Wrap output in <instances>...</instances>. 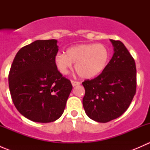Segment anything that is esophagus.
Masks as SVG:
<instances>
[{
	"mask_svg": "<svg viewBox=\"0 0 150 150\" xmlns=\"http://www.w3.org/2000/svg\"><path fill=\"white\" fill-rule=\"evenodd\" d=\"M71 83H72V86H78V85L81 84V82H78V81H71Z\"/></svg>",
	"mask_w": 150,
	"mask_h": 150,
	"instance_id": "obj_1",
	"label": "esophagus"
}]
</instances>
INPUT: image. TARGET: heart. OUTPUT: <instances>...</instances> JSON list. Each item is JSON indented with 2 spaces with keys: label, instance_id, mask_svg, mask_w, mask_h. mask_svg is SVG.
<instances>
[{
  "label": "heart",
  "instance_id": "heart-1",
  "mask_svg": "<svg viewBox=\"0 0 150 150\" xmlns=\"http://www.w3.org/2000/svg\"><path fill=\"white\" fill-rule=\"evenodd\" d=\"M110 51L102 43H83L68 48L64 52L58 53L54 64L62 75L67 73L75 63V69L80 77L90 79L102 73L108 64Z\"/></svg>",
  "mask_w": 150,
  "mask_h": 150
}]
</instances>
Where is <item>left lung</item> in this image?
I'll use <instances>...</instances> for the list:
<instances>
[{"label":"left lung","instance_id":"obj_1","mask_svg":"<svg viewBox=\"0 0 150 150\" xmlns=\"http://www.w3.org/2000/svg\"><path fill=\"white\" fill-rule=\"evenodd\" d=\"M114 54L96 78L85 80L83 105L86 115L99 122L117 118L127 110L137 90L134 59L120 40H110Z\"/></svg>","mask_w":150,"mask_h":150}]
</instances>
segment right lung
<instances>
[{
	"label": "right lung",
	"instance_id": "add662e5",
	"mask_svg": "<svg viewBox=\"0 0 150 150\" xmlns=\"http://www.w3.org/2000/svg\"><path fill=\"white\" fill-rule=\"evenodd\" d=\"M57 40H38L16 54L8 74L12 101L18 111L34 122L59 118L72 89L54 64Z\"/></svg>",
	"mask_w": 150,
	"mask_h": 150
}]
</instances>
